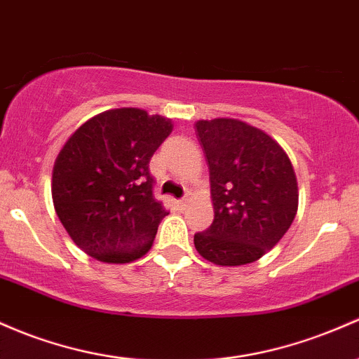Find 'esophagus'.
Wrapping results in <instances>:
<instances>
[{
  "mask_svg": "<svg viewBox=\"0 0 359 359\" xmlns=\"http://www.w3.org/2000/svg\"><path fill=\"white\" fill-rule=\"evenodd\" d=\"M187 201H189V196L186 194L182 199L177 201V204H179V208H186L187 206Z\"/></svg>",
  "mask_w": 359,
  "mask_h": 359,
  "instance_id": "1",
  "label": "esophagus"
}]
</instances>
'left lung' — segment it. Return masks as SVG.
I'll use <instances>...</instances> for the list:
<instances>
[{
  "instance_id": "obj_1",
  "label": "left lung",
  "mask_w": 359,
  "mask_h": 359,
  "mask_svg": "<svg viewBox=\"0 0 359 359\" xmlns=\"http://www.w3.org/2000/svg\"><path fill=\"white\" fill-rule=\"evenodd\" d=\"M215 219L194 235L196 250L218 266L261 259L288 231L298 210L293 165L271 136L237 119L196 124Z\"/></svg>"
}]
</instances>
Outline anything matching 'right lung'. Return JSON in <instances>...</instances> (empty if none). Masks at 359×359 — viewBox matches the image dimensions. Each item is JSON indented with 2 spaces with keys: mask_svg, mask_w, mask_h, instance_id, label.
I'll return each mask as SVG.
<instances>
[{
  "mask_svg": "<svg viewBox=\"0 0 359 359\" xmlns=\"http://www.w3.org/2000/svg\"><path fill=\"white\" fill-rule=\"evenodd\" d=\"M170 119L116 109L86 121L66 141L53 170V201L73 242L102 262L124 264L151 249L168 211L153 196V153Z\"/></svg>",
  "mask_w": 359,
  "mask_h": 359,
  "instance_id": "1",
  "label": "right lung"
}]
</instances>
